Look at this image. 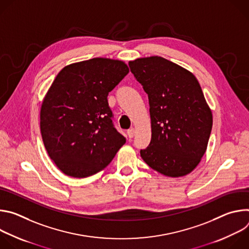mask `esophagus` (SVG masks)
<instances>
[{
	"label": "esophagus",
	"instance_id": "obj_1",
	"mask_svg": "<svg viewBox=\"0 0 249 249\" xmlns=\"http://www.w3.org/2000/svg\"><path fill=\"white\" fill-rule=\"evenodd\" d=\"M127 134H128V137H129V138H133V137L135 136V129H133V128L129 129V130L127 131Z\"/></svg>",
	"mask_w": 249,
	"mask_h": 249
}]
</instances>
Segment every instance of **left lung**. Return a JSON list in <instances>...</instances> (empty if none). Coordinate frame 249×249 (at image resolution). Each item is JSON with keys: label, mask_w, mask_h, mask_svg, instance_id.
Returning <instances> with one entry per match:
<instances>
[{"label": "left lung", "mask_w": 249, "mask_h": 249, "mask_svg": "<svg viewBox=\"0 0 249 249\" xmlns=\"http://www.w3.org/2000/svg\"><path fill=\"white\" fill-rule=\"evenodd\" d=\"M148 94L152 138L140 154L154 170L180 177L192 172L206 153L213 115L196 77L160 56L129 62Z\"/></svg>", "instance_id": "obj_1"}]
</instances>
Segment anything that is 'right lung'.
<instances>
[{"label":"right lung","instance_id":"add662e5","mask_svg":"<svg viewBox=\"0 0 249 249\" xmlns=\"http://www.w3.org/2000/svg\"><path fill=\"white\" fill-rule=\"evenodd\" d=\"M128 73L124 61L98 57L67 65L53 81L41 104L40 131L66 175L99 172L126 143L113 126L107 95Z\"/></svg>","mask_w":249,"mask_h":249}]
</instances>
